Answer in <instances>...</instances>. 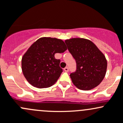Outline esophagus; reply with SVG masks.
Masks as SVG:
<instances>
[{"label": "esophagus", "instance_id": "34e87169", "mask_svg": "<svg viewBox=\"0 0 123 123\" xmlns=\"http://www.w3.org/2000/svg\"><path fill=\"white\" fill-rule=\"evenodd\" d=\"M64 71H65V72H68L69 71V68H68V67H65V68H64Z\"/></svg>", "mask_w": 123, "mask_h": 123}]
</instances>
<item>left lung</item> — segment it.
Segmentation results:
<instances>
[{"instance_id":"8db88e82","label":"left lung","mask_w":123,"mask_h":123,"mask_svg":"<svg viewBox=\"0 0 123 123\" xmlns=\"http://www.w3.org/2000/svg\"><path fill=\"white\" fill-rule=\"evenodd\" d=\"M65 42L77 64L75 71L70 73L74 84L82 90H90L98 86L107 71V62L104 54L86 39L72 38Z\"/></svg>"}]
</instances>
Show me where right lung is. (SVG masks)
Segmentation results:
<instances>
[{
  "label": "right lung",
  "instance_id": "add662e5",
  "mask_svg": "<svg viewBox=\"0 0 123 123\" xmlns=\"http://www.w3.org/2000/svg\"><path fill=\"white\" fill-rule=\"evenodd\" d=\"M67 49L61 39L43 37L37 40L22 59V69L27 81L39 88L54 85L63 71L59 67L61 60L55 59L54 55Z\"/></svg>",
  "mask_w": 123,
  "mask_h": 123
}]
</instances>
